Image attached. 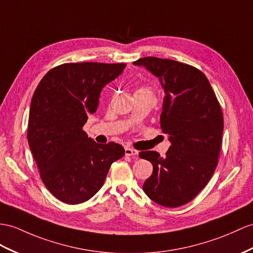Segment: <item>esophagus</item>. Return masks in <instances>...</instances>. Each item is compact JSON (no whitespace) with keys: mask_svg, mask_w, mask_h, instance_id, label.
<instances>
[{"mask_svg":"<svg viewBox=\"0 0 253 253\" xmlns=\"http://www.w3.org/2000/svg\"><path fill=\"white\" fill-rule=\"evenodd\" d=\"M126 156H128V157H136L138 155V151L133 149V148H126Z\"/></svg>","mask_w":253,"mask_h":253,"instance_id":"1","label":"esophagus"}]
</instances>
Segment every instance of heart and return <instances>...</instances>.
<instances>
[{"label":"heart","mask_w":253,"mask_h":253,"mask_svg":"<svg viewBox=\"0 0 253 253\" xmlns=\"http://www.w3.org/2000/svg\"><path fill=\"white\" fill-rule=\"evenodd\" d=\"M136 92H147V93H151L150 89L147 88V87H141V88H139Z\"/></svg>","instance_id":"heart-1"}]
</instances>
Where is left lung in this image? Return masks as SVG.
Instances as JSON below:
<instances>
[{
    "label": "left lung",
    "instance_id": "left-lung-1",
    "mask_svg": "<svg viewBox=\"0 0 253 253\" xmlns=\"http://www.w3.org/2000/svg\"><path fill=\"white\" fill-rule=\"evenodd\" d=\"M159 77L165 91L160 117L171 146L164 158L141 151L153 165L143 189L164 207H179L205 188L217 168L223 132V115L204 73L169 59L146 57L133 62Z\"/></svg>",
    "mask_w": 253,
    "mask_h": 253
}]
</instances>
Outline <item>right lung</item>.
Returning a JSON list of instances; mask_svg holds the SVG:
<instances>
[{
    "label": "right lung",
    "mask_w": 253,
    "mask_h": 253,
    "mask_svg": "<svg viewBox=\"0 0 253 253\" xmlns=\"http://www.w3.org/2000/svg\"><path fill=\"white\" fill-rule=\"evenodd\" d=\"M126 63H64L42 78L31 101L28 141L42 181L53 196L75 205L102 188L112 165L125 155L119 144L102 145L83 126L96 112L102 89Z\"/></svg>",
    "instance_id": "add662e5"
}]
</instances>
